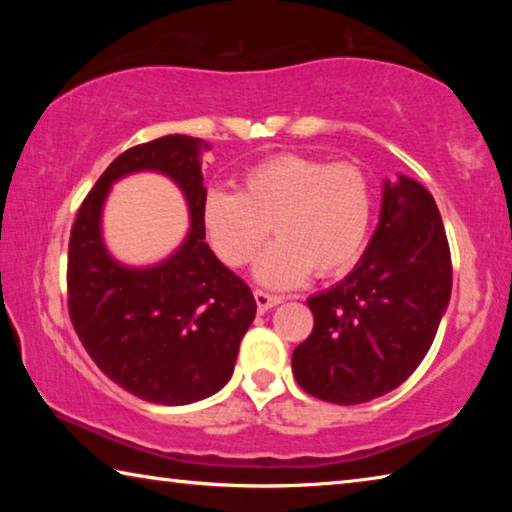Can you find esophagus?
I'll return each instance as SVG.
<instances>
[{"label":"esophagus","mask_w":512,"mask_h":512,"mask_svg":"<svg viewBox=\"0 0 512 512\" xmlns=\"http://www.w3.org/2000/svg\"><path fill=\"white\" fill-rule=\"evenodd\" d=\"M284 298L282 296H273V293H266L262 289H255V302H257V309L259 311H268L280 305Z\"/></svg>","instance_id":"esophagus-1"}]
</instances>
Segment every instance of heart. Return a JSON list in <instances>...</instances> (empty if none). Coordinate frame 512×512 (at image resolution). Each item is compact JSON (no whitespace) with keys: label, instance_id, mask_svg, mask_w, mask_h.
Instances as JSON below:
<instances>
[{"label":"heart","instance_id":"obj_1","mask_svg":"<svg viewBox=\"0 0 512 512\" xmlns=\"http://www.w3.org/2000/svg\"><path fill=\"white\" fill-rule=\"evenodd\" d=\"M372 212L375 192L359 164L277 153L241 173L237 194L212 189L205 196L203 228L230 268L253 262L273 230L280 241L257 264V277L287 289L309 271L332 275L357 262Z\"/></svg>","mask_w":512,"mask_h":512}]
</instances>
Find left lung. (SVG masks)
<instances>
[{
	"instance_id": "8db88e82",
	"label": "left lung",
	"mask_w": 512,
	"mask_h": 512,
	"mask_svg": "<svg viewBox=\"0 0 512 512\" xmlns=\"http://www.w3.org/2000/svg\"><path fill=\"white\" fill-rule=\"evenodd\" d=\"M452 293V255L433 196L400 176L386 183L375 237L357 268L307 300L314 329L293 350L302 391L361 404L413 375Z\"/></svg>"
}]
</instances>
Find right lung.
Here are the masks:
<instances>
[{
	"mask_svg": "<svg viewBox=\"0 0 512 512\" xmlns=\"http://www.w3.org/2000/svg\"><path fill=\"white\" fill-rule=\"evenodd\" d=\"M198 151L201 140L189 135L124 151L85 196L69 235L67 309L76 334L115 384L153 404H192L223 388L257 311L248 284L205 244ZM144 168L181 185L193 230L167 263L126 269L102 248L100 205L117 177Z\"/></svg>",
	"mask_w": 512,
	"mask_h": 512,
	"instance_id": "add662e5",
	"label": "right lung"
}]
</instances>
